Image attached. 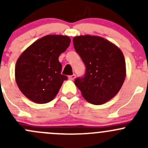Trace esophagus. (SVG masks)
Here are the masks:
<instances>
[{"label":"esophagus","instance_id":"esophagus-1","mask_svg":"<svg viewBox=\"0 0 148 148\" xmlns=\"http://www.w3.org/2000/svg\"><path fill=\"white\" fill-rule=\"evenodd\" d=\"M68 78H69V79H70V80H74V79L76 78V75H75V74H73V75H70V76H69Z\"/></svg>","mask_w":148,"mask_h":148}]
</instances>
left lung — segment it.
Returning a JSON list of instances; mask_svg holds the SVG:
<instances>
[{"mask_svg":"<svg viewBox=\"0 0 148 148\" xmlns=\"http://www.w3.org/2000/svg\"><path fill=\"white\" fill-rule=\"evenodd\" d=\"M73 43L86 66L84 77L74 81L83 97L96 105L110 101L120 90L126 77L122 51L97 36H78Z\"/></svg>","mask_w":148,"mask_h":148,"instance_id":"8db88e82","label":"left lung"}]
</instances>
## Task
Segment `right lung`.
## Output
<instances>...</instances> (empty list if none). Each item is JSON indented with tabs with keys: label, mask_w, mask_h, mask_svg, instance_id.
<instances>
[{
	"label": "right lung",
	"mask_w": 148,
	"mask_h": 148,
	"mask_svg": "<svg viewBox=\"0 0 148 148\" xmlns=\"http://www.w3.org/2000/svg\"><path fill=\"white\" fill-rule=\"evenodd\" d=\"M71 39L67 36L47 35L29 46L18 59L15 78L21 92L32 102L45 104L59 92L67 77L61 74L59 56Z\"/></svg>",
	"instance_id": "obj_1"
}]
</instances>
